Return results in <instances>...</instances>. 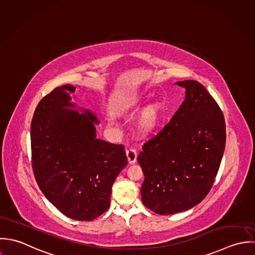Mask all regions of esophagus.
I'll use <instances>...</instances> for the list:
<instances>
[{"label":"esophagus","instance_id":"34e87169","mask_svg":"<svg viewBox=\"0 0 255 255\" xmlns=\"http://www.w3.org/2000/svg\"><path fill=\"white\" fill-rule=\"evenodd\" d=\"M126 155H127V159L129 164H134L137 161V153L135 150L130 149L126 152Z\"/></svg>","mask_w":255,"mask_h":255}]
</instances>
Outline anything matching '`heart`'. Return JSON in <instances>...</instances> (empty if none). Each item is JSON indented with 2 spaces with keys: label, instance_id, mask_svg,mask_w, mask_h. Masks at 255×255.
I'll return each mask as SVG.
<instances>
[{
  "label": "heart",
  "instance_id": "obj_1",
  "mask_svg": "<svg viewBox=\"0 0 255 255\" xmlns=\"http://www.w3.org/2000/svg\"><path fill=\"white\" fill-rule=\"evenodd\" d=\"M144 104L145 101L142 97L133 95L127 98L117 110L118 115L127 118L134 117L140 110H142L134 123V132L142 139L153 135L158 130L166 116V107L162 102H152L143 109ZM108 124L111 125L112 122H109Z\"/></svg>",
  "mask_w": 255,
  "mask_h": 255
}]
</instances>
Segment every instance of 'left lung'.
I'll list each match as a JSON object with an SVG mask.
<instances>
[{
	"label": "left lung",
	"mask_w": 255,
	"mask_h": 255,
	"mask_svg": "<svg viewBox=\"0 0 255 255\" xmlns=\"http://www.w3.org/2000/svg\"><path fill=\"white\" fill-rule=\"evenodd\" d=\"M175 85L185 89L184 102L137 157L145 175L142 202L158 215L183 212L203 200L226 145L223 112L207 90L192 80Z\"/></svg>",
	"instance_id": "left-lung-1"
}]
</instances>
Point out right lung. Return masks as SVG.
<instances>
[{"instance_id":"add662e5","label":"right lung","mask_w":255,"mask_h":255,"mask_svg":"<svg viewBox=\"0 0 255 255\" xmlns=\"http://www.w3.org/2000/svg\"><path fill=\"white\" fill-rule=\"evenodd\" d=\"M76 88H56L31 121L33 172L45 197L65 216L93 221L110 205L112 184L127 165L122 145L97 138L95 113L72 102Z\"/></svg>"}]
</instances>
